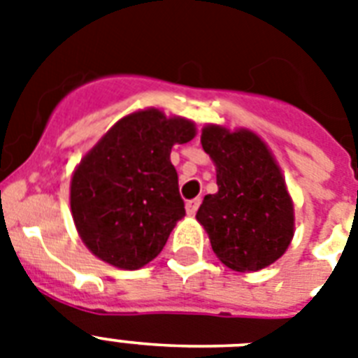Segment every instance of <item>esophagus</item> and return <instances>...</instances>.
<instances>
[{"instance_id": "esophagus-1", "label": "esophagus", "mask_w": 358, "mask_h": 358, "mask_svg": "<svg viewBox=\"0 0 358 358\" xmlns=\"http://www.w3.org/2000/svg\"><path fill=\"white\" fill-rule=\"evenodd\" d=\"M201 206V199H193V201H187L185 202V212L187 215H195L196 210Z\"/></svg>"}]
</instances>
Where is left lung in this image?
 <instances>
[{"instance_id":"1","label":"left lung","mask_w":358,"mask_h":358,"mask_svg":"<svg viewBox=\"0 0 358 358\" xmlns=\"http://www.w3.org/2000/svg\"><path fill=\"white\" fill-rule=\"evenodd\" d=\"M201 143L217 173V193L204 196L196 212L213 252L239 273L271 266L295 232L294 201L277 159L247 128L206 124Z\"/></svg>"}]
</instances>
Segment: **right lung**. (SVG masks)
<instances>
[{
    "label": "right lung",
    "mask_w": 358,
    "mask_h": 358,
    "mask_svg": "<svg viewBox=\"0 0 358 358\" xmlns=\"http://www.w3.org/2000/svg\"><path fill=\"white\" fill-rule=\"evenodd\" d=\"M195 135L193 120L139 109L81 157L70 180V212L96 258L134 271L162 252L185 215L171 148Z\"/></svg>",
    "instance_id": "add662e5"
}]
</instances>
